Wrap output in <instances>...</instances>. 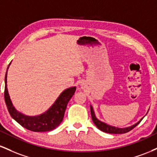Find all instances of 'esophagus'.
I'll list each match as a JSON object with an SVG mask.
<instances>
[{
    "label": "esophagus",
    "mask_w": 157,
    "mask_h": 157,
    "mask_svg": "<svg viewBox=\"0 0 157 157\" xmlns=\"http://www.w3.org/2000/svg\"><path fill=\"white\" fill-rule=\"evenodd\" d=\"M82 88H85V86H83V85H82Z\"/></svg>",
    "instance_id": "1"
}]
</instances>
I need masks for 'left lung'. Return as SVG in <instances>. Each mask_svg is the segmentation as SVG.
<instances>
[{"label":"left lung","mask_w":157,"mask_h":157,"mask_svg":"<svg viewBox=\"0 0 157 157\" xmlns=\"http://www.w3.org/2000/svg\"><path fill=\"white\" fill-rule=\"evenodd\" d=\"M90 109H91V118H92L94 123L95 125L97 126V128H99L100 131H103V132L105 133H109V134H125V133L128 132V131L132 130L134 128L136 127V126L142 121V120L144 118V117H145L144 116L142 119H140V120H139L136 123L134 124V125L128 126V127H125V128H118V127H115V126H113V125H110L109 124L105 123V122H102L100 121V120H98V119L97 118L96 115H95L94 111L92 105H90ZM147 112H148V111H147Z\"/></svg>","instance_id":"8db88e82"}]
</instances>
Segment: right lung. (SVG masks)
Masks as SVG:
<instances>
[{"label":"right lung","instance_id":"obj_1","mask_svg":"<svg viewBox=\"0 0 157 157\" xmlns=\"http://www.w3.org/2000/svg\"><path fill=\"white\" fill-rule=\"evenodd\" d=\"M10 64L11 63L9 64L5 76L4 98L7 109L11 117L23 128L35 132H44L56 128L63 121L66 106L76 91V86L64 90L57 97L53 105L44 113L37 116L25 115L17 111L13 105L7 89V71Z\"/></svg>","mask_w":157,"mask_h":157}]
</instances>
